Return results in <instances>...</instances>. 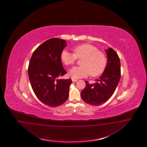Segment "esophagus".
I'll return each instance as SVG.
<instances>
[{
	"mask_svg": "<svg viewBox=\"0 0 147 147\" xmlns=\"http://www.w3.org/2000/svg\"><path fill=\"white\" fill-rule=\"evenodd\" d=\"M71 80H72V81L73 82H76L78 80H76V79H73V78H71Z\"/></svg>",
	"mask_w": 147,
	"mask_h": 147,
	"instance_id": "obj_1",
	"label": "esophagus"
}]
</instances>
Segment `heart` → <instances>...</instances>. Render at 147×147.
Wrapping results in <instances>:
<instances>
[{"label":"heart","mask_w":147,"mask_h":147,"mask_svg":"<svg viewBox=\"0 0 147 147\" xmlns=\"http://www.w3.org/2000/svg\"><path fill=\"white\" fill-rule=\"evenodd\" d=\"M73 54L63 50L60 55L62 62L66 66L74 64L76 59H82L80 62L81 66L73 68L69 71V75L73 78L79 79L101 75L107 65L106 55L99 51L96 47L89 44H84L75 47Z\"/></svg>","instance_id":"b5f03b06"}]
</instances>
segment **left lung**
<instances>
[{"instance_id": "left-lung-1", "label": "left lung", "mask_w": 147, "mask_h": 147, "mask_svg": "<svg viewBox=\"0 0 147 147\" xmlns=\"http://www.w3.org/2000/svg\"><path fill=\"white\" fill-rule=\"evenodd\" d=\"M105 51L107 65L102 76L94 84L86 81V87L81 93L84 101L93 106H99L111 98L120 80L121 63L117 54L111 48Z\"/></svg>"}]
</instances>
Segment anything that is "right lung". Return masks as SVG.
<instances>
[{
	"label": "right lung",
	"instance_id": "obj_1",
	"mask_svg": "<svg viewBox=\"0 0 147 147\" xmlns=\"http://www.w3.org/2000/svg\"><path fill=\"white\" fill-rule=\"evenodd\" d=\"M67 46L65 40L56 38L46 40L34 51L28 68L32 88L36 97L50 107L65 102L71 79H58L67 73L60 55Z\"/></svg>",
	"mask_w": 147,
	"mask_h": 147
}]
</instances>
